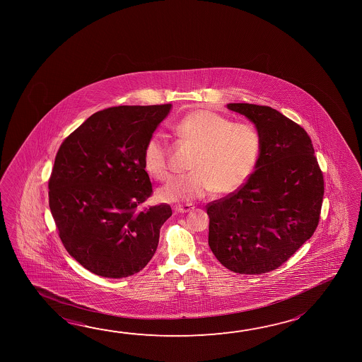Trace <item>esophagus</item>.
<instances>
[{
    "mask_svg": "<svg viewBox=\"0 0 362 362\" xmlns=\"http://www.w3.org/2000/svg\"><path fill=\"white\" fill-rule=\"evenodd\" d=\"M194 208L193 204H183V206H174L173 209H174V212L175 214H187V212H189Z\"/></svg>",
    "mask_w": 362,
    "mask_h": 362,
    "instance_id": "1",
    "label": "esophagus"
}]
</instances>
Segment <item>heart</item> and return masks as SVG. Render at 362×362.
I'll list each match as a JSON object with an SVG mask.
<instances>
[{
    "label": "heart",
    "mask_w": 362,
    "mask_h": 362,
    "mask_svg": "<svg viewBox=\"0 0 362 362\" xmlns=\"http://www.w3.org/2000/svg\"><path fill=\"white\" fill-rule=\"evenodd\" d=\"M179 141L196 148L194 172L179 175L164 185L158 196L164 202L194 201L211 194L226 196L249 180L260 159L262 137L249 122H233L209 110H196L172 126ZM144 169L158 180L170 175V150L165 137H150L143 154Z\"/></svg>",
    "instance_id": "1"
}]
</instances>
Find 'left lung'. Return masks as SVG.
Here are the masks:
<instances>
[{
	"label": "left lung",
	"instance_id": "left-lung-1",
	"mask_svg": "<svg viewBox=\"0 0 362 362\" xmlns=\"http://www.w3.org/2000/svg\"><path fill=\"white\" fill-rule=\"evenodd\" d=\"M260 131L255 172L240 189L207 204L208 245L238 274L278 269L312 238L325 180L307 131L272 107L228 103Z\"/></svg>",
	"mask_w": 362,
	"mask_h": 362
}]
</instances>
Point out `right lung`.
<instances>
[{
  "instance_id": "add662e5",
  "label": "right lung",
  "mask_w": 362,
  "mask_h": 362,
  "mask_svg": "<svg viewBox=\"0 0 362 362\" xmlns=\"http://www.w3.org/2000/svg\"><path fill=\"white\" fill-rule=\"evenodd\" d=\"M172 105L110 107L93 113L60 145L49 179V207L71 257L103 278L139 273L154 256L166 203L144 169L148 139Z\"/></svg>"
}]
</instances>
